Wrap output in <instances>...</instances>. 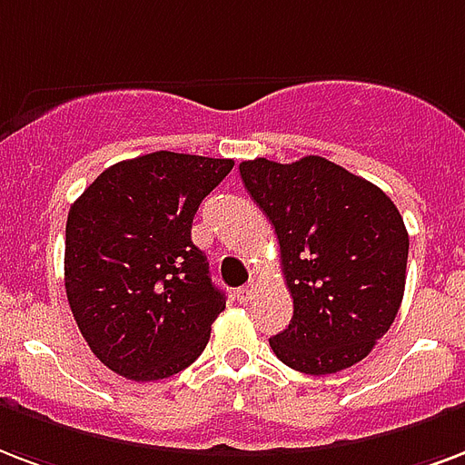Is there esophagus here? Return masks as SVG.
Here are the masks:
<instances>
[{
	"instance_id": "obj_1",
	"label": "esophagus",
	"mask_w": 465,
	"mask_h": 465,
	"mask_svg": "<svg viewBox=\"0 0 465 465\" xmlns=\"http://www.w3.org/2000/svg\"><path fill=\"white\" fill-rule=\"evenodd\" d=\"M253 292H256V282H248V285H243V288L236 290V297H239V302L246 304L251 297H253Z\"/></svg>"
}]
</instances>
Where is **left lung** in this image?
Listing matches in <instances>:
<instances>
[{"mask_svg":"<svg viewBox=\"0 0 465 465\" xmlns=\"http://www.w3.org/2000/svg\"><path fill=\"white\" fill-rule=\"evenodd\" d=\"M241 180L275 226L292 322L271 339L285 366L339 373L363 361L395 322L410 236L381 187L341 165L243 161Z\"/></svg>","mask_w":465,"mask_h":465,"instance_id":"left-lung-1","label":"left lung"}]
</instances>
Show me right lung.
<instances>
[{"instance_id": "obj_1", "label": "right lung", "mask_w": 465, "mask_h": 465, "mask_svg": "<svg viewBox=\"0 0 465 465\" xmlns=\"http://www.w3.org/2000/svg\"><path fill=\"white\" fill-rule=\"evenodd\" d=\"M232 168L229 158L155 151L106 168L70 207L67 302L109 371L163 381L204 351L226 295L193 243V219Z\"/></svg>"}]
</instances>
